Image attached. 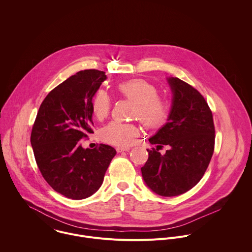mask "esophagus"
Masks as SVG:
<instances>
[{
	"label": "esophagus",
	"instance_id": "obj_1",
	"mask_svg": "<svg viewBox=\"0 0 252 252\" xmlns=\"http://www.w3.org/2000/svg\"><path fill=\"white\" fill-rule=\"evenodd\" d=\"M130 148L129 147H117L116 151L117 152H123V151H129Z\"/></svg>",
	"mask_w": 252,
	"mask_h": 252
}]
</instances>
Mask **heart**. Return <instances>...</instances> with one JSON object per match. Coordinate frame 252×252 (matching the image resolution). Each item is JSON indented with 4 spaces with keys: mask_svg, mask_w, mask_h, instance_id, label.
I'll use <instances>...</instances> for the list:
<instances>
[{
    "mask_svg": "<svg viewBox=\"0 0 252 252\" xmlns=\"http://www.w3.org/2000/svg\"><path fill=\"white\" fill-rule=\"evenodd\" d=\"M115 93L118 97L135 103L133 114L145 127L155 129L166 123L170 114V104L158 95V89L152 83L142 78L129 79L118 83L115 86ZM91 106L97 119H105L111 108L108 93L102 89L98 90L93 96ZM139 133L140 129L135 124L112 121L101 130L100 136L108 144L129 146L135 142Z\"/></svg>",
    "mask_w": 252,
    "mask_h": 252,
    "instance_id": "heart-1",
    "label": "heart"
}]
</instances>
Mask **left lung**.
Returning a JSON list of instances; mask_svg holds the SVG:
<instances>
[{"label": "left lung", "instance_id": "8db88e82", "mask_svg": "<svg viewBox=\"0 0 252 252\" xmlns=\"http://www.w3.org/2000/svg\"><path fill=\"white\" fill-rule=\"evenodd\" d=\"M173 91L168 122L149 139L156 148L147 149L142 170L146 185L164 197L179 196L203 178L215 150L216 130L212 110L201 93L178 77H169ZM169 149L162 156L158 148Z\"/></svg>", "mask_w": 252, "mask_h": 252}]
</instances>
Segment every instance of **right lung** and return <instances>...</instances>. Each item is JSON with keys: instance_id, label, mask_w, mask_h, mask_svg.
Returning <instances> with one entry per match:
<instances>
[{"instance_id": "right-lung-1", "label": "right lung", "mask_w": 252, "mask_h": 252, "mask_svg": "<svg viewBox=\"0 0 252 252\" xmlns=\"http://www.w3.org/2000/svg\"><path fill=\"white\" fill-rule=\"evenodd\" d=\"M105 72H76L51 90L42 101L31 133L36 165L58 193L81 200L102 185L116 150L108 144L84 149L82 139L92 130V99L106 80Z\"/></svg>"}]
</instances>
